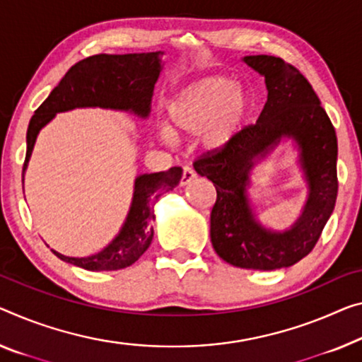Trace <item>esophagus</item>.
<instances>
[{
  "mask_svg": "<svg viewBox=\"0 0 362 362\" xmlns=\"http://www.w3.org/2000/svg\"><path fill=\"white\" fill-rule=\"evenodd\" d=\"M196 176H197L196 171H194L191 166H185V168H182V176H181V181H180L181 186L189 185V182H191Z\"/></svg>",
  "mask_w": 362,
  "mask_h": 362,
  "instance_id": "obj_1",
  "label": "esophagus"
}]
</instances>
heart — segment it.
<instances>
[{
	"instance_id": "b5f03b06",
	"label": "heart",
	"mask_w": 362,
	"mask_h": 362,
	"mask_svg": "<svg viewBox=\"0 0 362 362\" xmlns=\"http://www.w3.org/2000/svg\"><path fill=\"white\" fill-rule=\"evenodd\" d=\"M252 98L228 76L205 77L176 93L168 105V121L182 134H199L209 150H218L235 139L249 121ZM165 141L170 131H162Z\"/></svg>"
}]
</instances>
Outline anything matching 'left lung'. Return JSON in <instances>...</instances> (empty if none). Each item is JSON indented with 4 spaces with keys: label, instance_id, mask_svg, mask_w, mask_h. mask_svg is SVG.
Listing matches in <instances>:
<instances>
[{
    "label": "left lung",
    "instance_id": "obj_1",
    "mask_svg": "<svg viewBox=\"0 0 362 362\" xmlns=\"http://www.w3.org/2000/svg\"><path fill=\"white\" fill-rule=\"evenodd\" d=\"M244 61L265 77L269 97L262 113L230 144L207 150L192 165L216 189L210 214L215 252L239 269L275 270L294 265L313 251L335 209L338 144L335 127L313 86L293 64L269 54L246 57ZM283 135L293 136L302 148L311 192L292 230L270 233L255 223L245 189L253 158L264 155Z\"/></svg>",
    "mask_w": 362,
    "mask_h": 362
}]
</instances>
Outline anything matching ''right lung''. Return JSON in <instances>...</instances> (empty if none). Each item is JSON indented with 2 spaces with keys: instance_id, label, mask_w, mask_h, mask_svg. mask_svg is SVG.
Instances as JSON below:
<instances>
[{
  "instance_id": "1",
  "label": "right lung",
  "mask_w": 362,
  "mask_h": 362,
  "mask_svg": "<svg viewBox=\"0 0 362 362\" xmlns=\"http://www.w3.org/2000/svg\"><path fill=\"white\" fill-rule=\"evenodd\" d=\"M162 64L160 52L127 54H93L71 66L59 84L33 113L27 129V152L22 175L29 163L38 131L59 111L79 107H102L132 111L146 118L150 111L153 86ZM182 170L173 166L168 171L142 175L136 180L134 199L126 223L118 236L102 252L90 257H66L53 251L64 262L92 272L126 269L147 251L153 238L150 221L153 210L150 202L181 180Z\"/></svg>"
}]
</instances>
